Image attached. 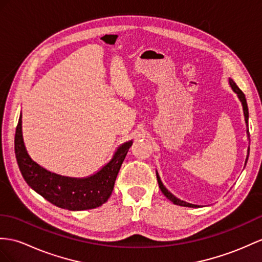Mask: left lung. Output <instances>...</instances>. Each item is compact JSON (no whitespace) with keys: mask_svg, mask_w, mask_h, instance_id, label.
I'll use <instances>...</instances> for the list:
<instances>
[{"mask_svg":"<svg viewBox=\"0 0 262 262\" xmlns=\"http://www.w3.org/2000/svg\"><path fill=\"white\" fill-rule=\"evenodd\" d=\"M229 83H230V85H231V88H232V90L238 94V97H239V99H240V101H241V103H242V106H244V114H245V120H246V123H247V126H248V118H249V112H248V104H247V100H246V97H245V94H244V92H242L240 89L238 88V85L235 84V83L233 82V80H231V79H229ZM247 132H248V138H249V140H250V135H249V130H247ZM249 151H250V149L248 148V156H247V159H246V163H247V161H248V157H249ZM157 179H158V183H159V187H160V189H161V191H162V193L168 198V199L171 201V202H173L174 205H178V206H182V207H189V208H196V207H199V206H195V205H192V203H188V202H184V201H182V200H180V199H178V198H176L173 194H172L171 192H169V191L167 190V188H165L164 186H163V183L161 182V180H160V177H159V174H158V172H157Z\"/></svg>","mask_w":262,"mask_h":262,"instance_id":"left-lung-1","label":"left lung"}]
</instances>
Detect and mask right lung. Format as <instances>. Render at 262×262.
Instances as JSON below:
<instances>
[{
	"label": "right lung",
	"mask_w": 262,
	"mask_h": 262,
	"mask_svg": "<svg viewBox=\"0 0 262 262\" xmlns=\"http://www.w3.org/2000/svg\"><path fill=\"white\" fill-rule=\"evenodd\" d=\"M132 141L122 144L112 160L98 173L84 179L62 177L41 168L29 157L22 137V116L16 125L14 150L21 173L29 186L56 207L79 210L94 209L109 199L117 176Z\"/></svg>",
	"instance_id": "1"
}]
</instances>
